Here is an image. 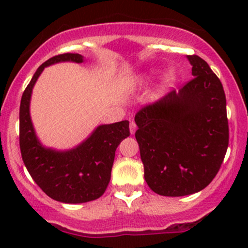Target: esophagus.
I'll use <instances>...</instances> for the list:
<instances>
[{"instance_id":"obj_1","label":"esophagus","mask_w":248,"mask_h":248,"mask_svg":"<svg viewBox=\"0 0 248 248\" xmlns=\"http://www.w3.org/2000/svg\"><path fill=\"white\" fill-rule=\"evenodd\" d=\"M136 131H137V124L136 122L132 121L131 124H129V132H131V134H134L136 133Z\"/></svg>"}]
</instances>
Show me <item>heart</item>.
Returning a JSON list of instances; mask_svg holds the SVG:
<instances>
[{"instance_id": "b5f03b06", "label": "heart", "mask_w": 248, "mask_h": 248, "mask_svg": "<svg viewBox=\"0 0 248 248\" xmlns=\"http://www.w3.org/2000/svg\"><path fill=\"white\" fill-rule=\"evenodd\" d=\"M158 73V68H152L150 69V71L142 72V73L137 74V76L131 78V79L126 82V86L124 87H126V90H128V91H133V90L138 89V87L146 85L147 82L152 81ZM177 79H179V74H177L176 69L169 68L168 71L163 74V77H162L161 84H159V91H166V90H168L169 87L172 86V85L177 81Z\"/></svg>"}]
</instances>
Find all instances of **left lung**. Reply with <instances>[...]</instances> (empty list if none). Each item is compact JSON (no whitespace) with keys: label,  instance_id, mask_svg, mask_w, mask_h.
Listing matches in <instances>:
<instances>
[{"label":"left lung","instance_id":"obj_1","mask_svg":"<svg viewBox=\"0 0 248 248\" xmlns=\"http://www.w3.org/2000/svg\"><path fill=\"white\" fill-rule=\"evenodd\" d=\"M187 59L193 79L134 117L145 181L159 196L182 197L204 189L228 149L222 82L201 57Z\"/></svg>","mask_w":248,"mask_h":248}]
</instances>
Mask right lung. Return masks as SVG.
I'll return each mask as SVG.
<instances>
[{
  "mask_svg": "<svg viewBox=\"0 0 248 248\" xmlns=\"http://www.w3.org/2000/svg\"><path fill=\"white\" fill-rule=\"evenodd\" d=\"M59 62H84L80 54H62L38 67L25 89L20 103V151L27 171L50 198L67 204L94 201L108 187L115 151L129 136L127 120L99 124L81 144L71 150L46 147L37 138L30 115L31 94L37 79L47 66Z\"/></svg>",
  "mask_w": 248,
  "mask_h": 248,
  "instance_id": "1",
  "label": "right lung"
}]
</instances>
